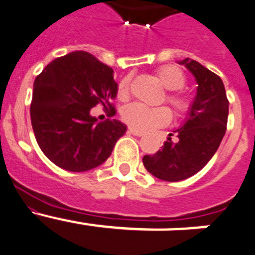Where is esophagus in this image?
<instances>
[{
  "mask_svg": "<svg viewBox=\"0 0 255 255\" xmlns=\"http://www.w3.org/2000/svg\"><path fill=\"white\" fill-rule=\"evenodd\" d=\"M128 132H129L130 134H133V136H137V137H141L143 134V132L136 130V129H133V128H128Z\"/></svg>",
  "mask_w": 255,
  "mask_h": 255,
  "instance_id": "1",
  "label": "esophagus"
}]
</instances>
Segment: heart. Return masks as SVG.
<instances>
[{
  "label": "heart",
  "instance_id": "obj_1",
  "mask_svg": "<svg viewBox=\"0 0 255 255\" xmlns=\"http://www.w3.org/2000/svg\"><path fill=\"white\" fill-rule=\"evenodd\" d=\"M156 77L165 90L170 91L165 100L172 106L177 115L185 114L190 108V101L185 95L174 92L185 86L186 78L182 70L176 65H163L156 70ZM129 92V78L122 79L118 87V97L125 100ZM122 119L140 132L163 127L170 121V113L167 108H149L142 104H129L122 112Z\"/></svg>",
  "mask_w": 255,
  "mask_h": 255
}]
</instances>
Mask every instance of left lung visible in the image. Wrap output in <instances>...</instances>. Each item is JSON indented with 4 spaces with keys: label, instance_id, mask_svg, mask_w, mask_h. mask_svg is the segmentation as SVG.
<instances>
[{
    "label": "left lung",
    "instance_id": "left-lung-1",
    "mask_svg": "<svg viewBox=\"0 0 255 255\" xmlns=\"http://www.w3.org/2000/svg\"><path fill=\"white\" fill-rule=\"evenodd\" d=\"M185 65L198 83L196 95L185 122L168 134L164 146L142 159L147 172L168 182L182 181L198 173L220 147L229 118V100L222 79L198 61L186 57Z\"/></svg>",
    "mask_w": 255,
    "mask_h": 255
}]
</instances>
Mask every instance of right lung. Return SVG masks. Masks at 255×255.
I'll list each match as a JSON object with an SVG mask.
<instances>
[{
    "label": "right lung",
    "mask_w": 255,
    "mask_h": 255,
    "mask_svg": "<svg viewBox=\"0 0 255 255\" xmlns=\"http://www.w3.org/2000/svg\"><path fill=\"white\" fill-rule=\"evenodd\" d=\"M33 87L30 121L43 154L69 172L103 164L127 130L117 119L99 122L90 113L103 104L115 114L114 70L86 51H74L51 61Z\"/></svg>",
    "instance_id": "1"
}]
</instances>
